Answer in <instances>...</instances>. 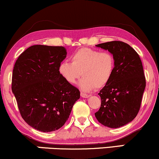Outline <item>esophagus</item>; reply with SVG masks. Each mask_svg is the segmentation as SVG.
<instances>
[{
  "label": "esophagus",
  "instance_id": "34e87169",
  "mask_svg": "<svg viewBox=\"0 0 159 159\" xmlns=\"http://www.w3.org/2000/svg\"><path fill=\"white\" fill-rule=\"evenodd\" d=\"M91 95L86 94H84V93H81V97L83 98H89Z\"/></svg>",
  "mask_w": 159,
  "mask_h": 159
}]
</instances>
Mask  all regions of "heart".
I'll list each match as a JSON object with an SVG mask.
<instances>
[{
	"label": "heart",
	"mask_w": 159,
	"mask_h": 159,
	"mask_svg": "<svg viewBox=\"0 0 159 159\" xmlns=\"http://www.w3.org/2000/svg\"><path fill=\"white\" fill-rule=\"evenodd\" d=\"M115 66V58L111 53L83 48L73 53L71 62H61L59 72L69 84L75 83L82 74L83 78L79 86L82 91L91 92L109 83L112 77Z\"/></svg>",
	"instance_id": "b5f03b06"
}]
</instances>
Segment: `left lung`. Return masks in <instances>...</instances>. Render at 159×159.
<instances>
[{"label":"left lung","instance_id":"8db88e82","mask_svg":"<svg viewBox=\"0 0 159 159\" xmlns=\"http://www.w3.org/2000/svg\"><path fill=\"white\" fill-rule=\"evenodd\" d=\"M96 47L108 50L115 58V70L110 81L100 91V109L94 114L100 124L119 128L134 120L141 107L146 80L139 54L120 41Z\"/></svg>","mask_w":159,"mask_h":159}]
</instances>
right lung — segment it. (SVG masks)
<instances>
[{
    "label": "right lung",
    "instance_id": "obj_1",
    "mask_svg": "<svg viewBox=\"0 0 159 159\" xmlns=\"http://www.w3.org/2000/svg\"><path fill=\"white\" fill-rule=\"evenodd\" d=\"M66 56L64 47L33 45L20 54L14 65L12 91L20 115L39 131L61 128L80 98V91L59 72Z\"/></svg>",
    "mask_w": 159,
    "mask_h": 159
}]
</instances>
